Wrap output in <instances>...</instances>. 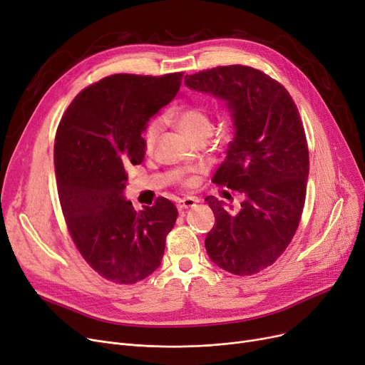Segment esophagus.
<instances>
[{"mask_svg": "<svg viewBox=\"0 0 365 365\" xmlns=\"http://www.w3.org/2000/svg\"><path fill=\"white\" fill-rule=\"evenodd\" d=\"M198 202L197 198L194 197H186V198H182L178 201V209L179 210H185V209H191L194 207V205Z\"/></svg>", "mask_w": 365, "mask_h": 365, "instance_id": "1", "label": "esophagus"}]
</instances>
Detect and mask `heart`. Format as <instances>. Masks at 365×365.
Wrapping results in <instances>:
<instances>
[{
	"label": "heart",
	"mask_w": 365,
	"mask_h": 365,
	"mask_svg": "<svg viewBox=\"0 0 365 365\" xmlns=\"http://www.w3.org/2000/svg\"><path fill=\"white\" fill-rule=\"evenodd\" d=\"M168 119L176 123L187 137H191L195 141H201L209 137L212 133V115L210 110L201 104H191L174 108L168 113ZM163 131L161 119H153L148 123L143 133V148L146 153H152L158 138H160Z\"/></svg>",
	"instance_id": "1"
}]
</instances>
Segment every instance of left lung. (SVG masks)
Here are the masks:
<instances>
[{"instance_id":"1","label":"left lung","mask_w":365,"mask_h":365,"mask_svg":"<svg viewBox=\"0 0 365 365\" xmlns=\"http://www.w3.org/2000/svg\"><path fill=\"white\" fill-rule=\"evenodd\" d=\"M185 83L228 103L234 137L213 183L239 191V212L215 197L205 201L215 225L205 250L222 270L250 276L270 267L295 235L304 209L309 148L303 120L277 81L247 66L186 74Z\"/></svg>"}]
</instances>
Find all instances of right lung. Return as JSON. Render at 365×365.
Segmentation results:
<instances>
[{"mask_svg": "<svg viewBox=\"0 0 365 365\" xmlns=\"http://www.w3.org/2000/svg\"><path fill=\"white\" fill-rule=\"evenodd\" d=\"M183 73L113 74L76 95L55 135L58 195L71 239L101 277L133 284L161 264L178 219L170 200L134 210L126 168L143 163V131L182 85Z\"/></svg>", "mask_w": 365, "mask_h": 365, "instance_id": "1", "label": "right lung"}]
</instances>
